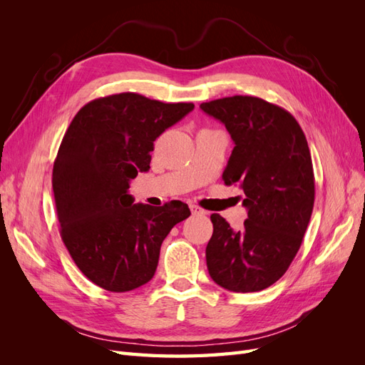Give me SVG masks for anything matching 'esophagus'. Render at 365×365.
I'll return each instance as SVG.
<instances>
[{
  "instance_id": "obj_1",
  "label": "esophagus",
  "mask_w": 365,
  "mask_h": 365,
  "mask_svg": "<svg viewBox=\"0 0 365 365\" xmlns=\"http://www.w3.org/2000/svg\"><path fill=\"white\" fill-rule=\"evenodd\" d=\"M190 212L193 213V215H205L207 212H205V210H202L200 205H195V204H190Z\"/></svg>"
}]
</instances>
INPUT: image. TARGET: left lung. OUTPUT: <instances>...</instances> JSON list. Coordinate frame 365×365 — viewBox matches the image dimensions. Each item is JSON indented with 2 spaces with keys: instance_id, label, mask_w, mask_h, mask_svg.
Wrapping results in <instances>:
<instances>
[{
  "instance_id": "1",
  "label": "left lung",
  "mask_w": 365,
  "mask_h": 365,
  "mask_svg": "<svg viewBox=\"0 0 365 365\" xmlns=\"http://www.w3.org/2000/svg\"><path fill=\"white\" fill-rule=\"evenodd\" d=\"M201 109L235 141L222 180L240 185L248 208L240 231L210 216L208 274L233 292L267 289L288 271L312 215L315 178L304 132L286 109L252 96L217 98Z\"/></svg>"
}]
</instances>
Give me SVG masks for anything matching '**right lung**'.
I'll return each instance as SVG.
<instances>
[{
    "mask_svg": "<svg viewBox=\"0 0 365 365\" xmlns=\"http://www.w3.org/2000/svg\"><path fill=\"white\" fill-rule=\"evenodd\" d=\"M195 108L137 93L98 97L79 109L53 165L61 237L71 259L101 288L126 292L155 274L170 230L187 204H134L129 181L150 169L153 141Z\"/></svg>",
    "mask_w": 365,
    "mask_h": 365,
    "instance_id": "1",
    "label": "right lung"
}]
</instances>
